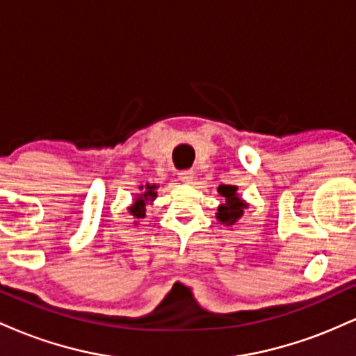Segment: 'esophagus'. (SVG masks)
<instances>
[{"label":"esophagus","instance_id":"obj_1","mask_svg":"<svg viewBox=\"0 0 356 356\" xmlns=\"http://www.w3.org/2000/svg\"><path fill=\"white\" fill-rule=\"evenodd\" d=\"M177 175H179V181H182V182L191 184L192 181H194V170H181Z\"/></svg>","mask_w":356,"mask_h":356}]
</instances>
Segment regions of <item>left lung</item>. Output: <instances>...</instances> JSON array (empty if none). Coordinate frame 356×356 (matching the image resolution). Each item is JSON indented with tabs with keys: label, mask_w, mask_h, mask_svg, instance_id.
<instances>
[{
	"label": "left lung",
	"mask_w": 356,
	"mask_h": 356,
	"mask_svg": "<svg viewBox=\"0 0 356 356\" xmlns=\"http://www.w3.org/2000/svg\"><path fill=\"white\" fill-rule=\"evenodd\" d=\"M236 191H238V187L236 186H226V184H222V186H219L218 192L220 195H222L224 199H226V202L222 204V206L218 209V219L220 222L224 224H234L236 220H238L241 216H243V209H244V204L241 199L238 197V194H236Z\"/></svg>",
	"instance_id": "8db88e82"
}]
</instances>
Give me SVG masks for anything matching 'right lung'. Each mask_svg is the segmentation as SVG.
Returning <instances> with one entry per match:
<instances>
[{
    "label": "right lung",
    "instance_id": "add662e5",
    "mask_svg": "<svg viewBox=\"0 0 356 356\" xmlns=\"http://www.w3.org/2000/svg\"><path fill=\"white\" fill-rule=\"evenodd\" d=\"M140 189H142V194L136 199V204L130 207V212H132V216L136 219L144 218V216H145V204L149 201H152V199L155 197V186H147L145 189H144V187H140Z\"/></svg>",
    "mask_w": 356,
    "mask_h": 356
}]
</instances>
